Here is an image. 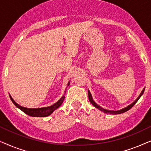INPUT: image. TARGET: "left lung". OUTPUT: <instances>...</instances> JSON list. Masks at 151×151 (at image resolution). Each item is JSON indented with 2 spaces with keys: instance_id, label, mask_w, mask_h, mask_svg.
Instances as JSON below:
<instances>
[{
  "instance_id": "left-lung-1",
  "label": "left lung",
  "mask_w": 151,
  "mask_h": 151,
  "mask_svg": "<svg viewBox=\"0 0 151 151\" xmlns=\"http://www.w3.org/2000/svg\"><path fill=\"white\" fill-rule=\"evenodd\" d=\"M144 89H145V88H144V89L142 90V91L141 92V93L139 94V97H138V98H137V99H136V100H135V101H134V102H133V103H132V104L129 105V106H127V107H125V108H124V109H120V110H119V111H109V110H106V109H104L102 108V107L99 106V105L97 104L96 103L94 102L93 100V98H92L91 94V93H90V91H88V99H89L90 102L91 103V104H92L93 105V106H94L95 107H96V108H98V109H99V110H100L101 111H103V112L105 113H109V114H113V115H117V114H121V113H124V112H126V111H129V109H131L132 108V107H133V106H134V105L135 104V103L137 102L138 100H139V99L140 98V97H141V96H142V95H143L144 91Z\"/></svg>"
}]
</instances>
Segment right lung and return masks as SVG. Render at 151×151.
<instances>
[{
    "label": "right lung",
    "instance_id": "add662e5",
    "mask_svg": "<svg viewBox=\"0 0 151 151\" xmlns=\"http://www.w3.org/2000/svg\"><path fill=\"white\" fill-rule=\"evenodd\" d=\"M70 82H68L67 86L69 85ZM66 92V91H65ZM10 99L12 101V102L14 103V105L20 109L22 111H23L24 113H26L27 115H29V116L32 117H47L49 116V115H51L53 111H54L55 109H57L58 107L60 106V105L63 104L64 99H65V96H63L62 98L60 99V100L58 101L57 102H55V104H53L51 106H47V107H42V108H37V109H29V108H25V107H23L20 106L18 104H17L15 101L13 100V98H12V96L9 95Z\"/></svg>",
    "mask_w": 151,
    "mask_h": 151
}]
</instances>
